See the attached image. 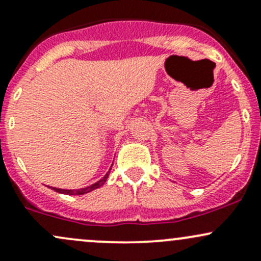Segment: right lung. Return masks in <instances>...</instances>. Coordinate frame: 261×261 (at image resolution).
<instances>
[{"label":"right lung","mask_w":261,"mask_h":261,"mask_svg":"<svg viewBox=\"0 0 261 261\" xmlns=\"http://www.w3.org/2000/svg\"><path fill=\"white\" fill-rule=\"evenodd\" d=\"M112 165H113V164H112ZM109 173H111V168H109V170H108L107 173H106V175L103 176L102 179H99V180L96 181V183H94V184H92V186H88V187H86V188H81V189H61V188H55V187H48V188H51V189L55 190V192L61 193V194L83 195V194H87V193L92 192V190L98 189V188L102 187L103 184L106 183V180H107V179H108Z\"/></svg>","instance_id":"add662e5"}]
</instances>
